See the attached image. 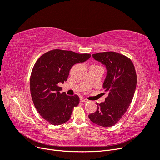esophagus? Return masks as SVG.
<instances>
[{
	"label": "esophagus",
	"instance_id": "esophagus-1",
	"mask_svg": "<svg viewBox=\"0 0 160 160\" xmlns=\"http://www.w3.org/2000/svg\"><path fill=\"white\" fill-rule=\"evenodd\" d=\"M80 101H81V102H83V103H85V102H88V99H84V98H81Z\"/></svg>",
	"mask_w": 160,
	"mask_h": 160
}]
</instances>
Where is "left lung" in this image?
Listing matches in <instances>:
<instances>
[{"mask_svg": "<svg viewBox=\"0 0 160 160\" xmlns=\"http://www.w3.org/2000/svg\"><path fill=\"white\" fill-rule=\"evenodd\" d=\"M93 57L107 67L103 87L109 94L104 102L96 103L98 109L89 118L100 126L111 127L122 119L132 103L137 85L136 71L132 60L118 52H98Z\"/></svg>", "mask_w": 160, "mask_h": 160, "instance_id": "obj_1", "label": "left lung"}]
</instances>
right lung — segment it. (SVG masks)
Returning a JSON list of instances; mask_svg holds the SVG:
<instances>
[{
  "instance_id": "1",
  "label": "right lung",
  "mask_w": 160,
  "mask_h": 160,
  "mask_svg": "<svg viewBox=\"0 0 160 160\" xmlns=\"http://www.w3.org/2000/svg\"><path fill=\"white\" fill-rule=\"evenodd\" d=\"M91 57L88 53L53 49L42 55L34 65L30 78V90L35 107L43 119L54 125L68 121L79 103L78 95H67L59 86L68 78L71 67Z\"/></svg>"
}]
</instances>
